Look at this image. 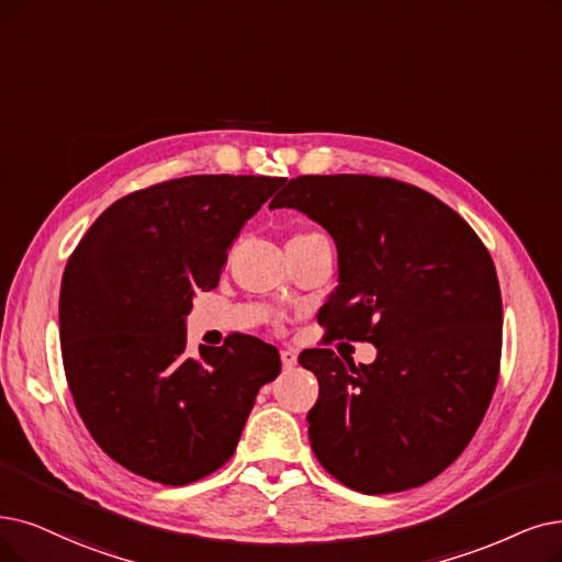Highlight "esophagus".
I'll list each match as a JSON object with an SVG mask.
<instances>
[{
    "label": "esophagus",
    "mask_w": 562,
    "mask_h": 562,
    "mask_svg": "<svg viewBox=\"0 0 562 562\" xmlns=\"http://www.w3.org/2000/svg\"><path fill=\"white\" fill-rule=\"evenodd\" d=\"M281 364H283V369H293L297 364V352L293 348H283L281 350Z\"/></svg>",
    "instance_id": "1"
}]
</instances>
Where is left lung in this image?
<instances>
[{
    "label": "left lung",
    "mask_w": 562,
    "mask_h": 562,
    "mask_svg": "<svg viewBox=\"0 0 562 562\" xmlns=\"http://www.w3.org/2000/svg\"><path fill=\"white\" fill-rule=\"evenodd\" d=\"M331 235L339 285L318 311L325 339L369 341L371 364L300 352L321 394L308 440L346 486L394 493L434 480L477 431L498 383L503 300L473 228L431 193L371 175H302L269 210Z\"/></svg>",
    "instance_id": "left-lung-1"
}]
</instances>
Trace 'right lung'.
<instances>
[{"label": "right lung", "mask_w": 562, "mask_h": 562, "mask_svg": "<svg viewBox=\"0 0 562 562\" xmlns=\"http://www.w3.org/2000/svg\"><path fill=\"white\" fill-rule=\"evenodd\" d=\"M283 182L191 175L128 193L66 262V380L89 434L131 473L170 486L214 473L233 457L258 390L279 375V350L249 334L189 355L187 316Z\"/></svg>", "instance_id": "obj_1"}]
</instances>
